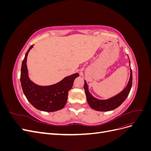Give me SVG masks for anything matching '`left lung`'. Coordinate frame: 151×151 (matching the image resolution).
Masks as SVG:
<instances>
[{
    "mask_svg": "<svg viewBox=\"0 0 151 151\" xmlns=\"http://www.w3.org/2000/svg\"><path fill=\"white\" fill-rule=\"evenodd\" d=\"M129 64L130 65V63L129 62ZM132 84V72L130 68V76L129 81L128 83L125 88L123 89L122 92L118 93L115 96L109 98L108 99H99L94 98L91 94L88 89V84L86 81L84 80V88L85 90V93L86 95L87 101L91 108L94 109V110L99 111H111L116 109L123 103L127 98L128 95L129 94Z\"/></svg>",
    "mask_w": 151,
    "mask_h": 151,
    "instance_id": "1",
    "label": "left lung"
}]
</instances>
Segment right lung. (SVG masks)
Wrapping results in <instances>:
<instances>
[{"label": "right lung", "mask_w": 151, "mask_h": 151, "mask_svg": "<svg viewBox=\"0 0 151 151\" xmlns=\"http://www.w3.org/2000/svg\"><path fill=\"white\" fill-rule=\"evenodd\" d=\"M31 45L26 52L22 62L21 84L26 98L33 106L41 111L53 112L63 108L67 101L69 91L78 73L65 77L59 83L50 86H38L32 82L28 76L26 61Z\"/></svg>", "instance_id": "1"}]
</instances>
